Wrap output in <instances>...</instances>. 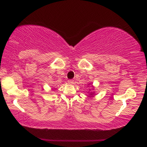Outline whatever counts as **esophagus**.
<instances>
[{
	"instance_id": "esophagus-1",
	"label": "esophagus",
	"mask_w": 147,
	"mask_h": 147,
	"mask_svg": "<svg viewBox=\"0 0 147 147\" xmlns=\"http://www.w3.org/2000/svg\"><path fill=\"white\" fill-rule=\"evenodd\" d=\"M67 82H68V84H74V80H67Z\"/></svg>"
}]
</instances>
